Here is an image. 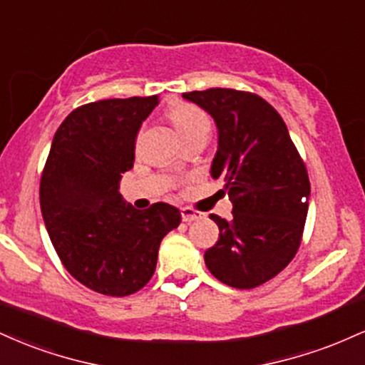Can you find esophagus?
<instances>
[{"label": "esophagus", "mask_w": 365, "mask_h": 365, "mask_svg": "<svg viewBox=\"0 0 365 365\" xmlns=\"http://www.w3.org/2000/svg\"><path fill=\"white\" fill-rule=\"evenodd\" d=\"M182 220L185 221V223H192V221L202 220V215H200L199 211H194V209H190V207H183L182 209Z\"/></svg>", "instance_id": "obj_1"}]
</instances>
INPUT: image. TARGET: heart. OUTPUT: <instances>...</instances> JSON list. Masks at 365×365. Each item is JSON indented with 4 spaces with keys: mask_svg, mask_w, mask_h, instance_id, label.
Masks as SVG:
<instances>
[{
    "mask_svg": "<svg viewBox=\"0 0 365 365\" xmlns=\"http://www.w3.org/2000/svg\"><path fill=\"white\" fill-rule=\"evenodd\" d=\"M170 120L187 142L197 137H207L211 132V120L202 110L188 103H177L168 110Z\"/></svg>",
    "mask_w": 365,
    "mask_h": 365,
    "instance_id": "1",
    "label": "heart"
}]
</instances>
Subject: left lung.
I'll list each match as a JSON object with an SVG mask.
<instances>
[{
	"instance_id": "8db88e82",
	"label": "left lung",
	"mask_w": 365,
	"mask_h": 365,
	"mask_svg": "<svg viewBox=\"0 0 365 365\" xmlns=\"http://www.w3.org/2000/svg\"><path fill=\"white\" fill-rule=\"evenodd\" d=\"M183 98L215 120L211 177L223 180L233 202L230 221L209 216L220 238L204 261L221 283L255 288L283 271L299 250L311 195L307 168L282 116L257 94L216 87Z\"/></svg>"
}]
</instances>
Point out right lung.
I'll list each match as a JSON object with an SVG mask.
<instances>
[{
	"label": "right lung",
	"mask_w": 365,
	"mask_h": 365,
	"mask_svg": "<svg viewBox=\"0 0 365 365\" xmlns=\"http://www.w3.org/2000/svg\"><path fill=\"white\" fill-rule=\"evenodd\" d=\"M158 96L103 99L63 120L41 177V212L63 266L91 290L125 297L156 271L159 244L182 215L166 202L137 211L120 194L135 137Z\"/></svg>",
	"instance_id": "add662e5"
}]
</instances>
